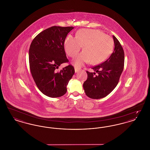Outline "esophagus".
Returning <instances> with one entry per match:
<instances>
[{"mask_svg": "<svg viewBox=\"0 0 150 150\" xmlns=\"http://www.w3.org/2000/svg\"><path fill=\"white\" fill-rule=\"evenodd\" d=\"M80 70V69L78 68H76V67H75V72H78Z\"/></svg>", "mask_w": 150, "mask_h": 150, "instance_id": "obj_1", "label": "esophagus"}]
</instances>
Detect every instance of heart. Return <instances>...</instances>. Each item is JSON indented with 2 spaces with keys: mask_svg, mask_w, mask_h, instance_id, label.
Returning <instances> with one entry per match:
<instances>
[{
  "mask_svg": "<svg viewBox=\"0 0 150 150\" xmlns=\"http://www.w3.org/2000/svg\"><path fill=\"white\" fill-rule=\"evenodd\" d=\"M64 50L69 57H74L83 46L84 52L77 55L72 61L76 67L85 63L97 64L105 61L112 53L114 47L112 39L98 30L82 29L76 38L67 36L64 43Z\"/></svg>",
  "mask_w": 150,
  "mask_h": 150,
  "instance_id": "obj_1",
  "label": "heart"
}]
</instances>
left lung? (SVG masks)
I'll return each mask as SVG.
<instances>
[{
  "label": "left lung",
  "mask_w": 150,
  "mask_h": 150,
  "mask_svg": "<svg viewBox=\"0 0 150 150\" xmlns=\"http://www.w3.org/2000/svg\"><path fill=\"white\" fill-rule=\"evenodd\" d=\"M113 39L114 50L109 58L93 67L94 72L86 71L88 78L83 88L86 95L91 98L100 99L107 96L119 83L124 69V52L117 39L114 35Z\"/></svg>",
  "instance_id": "8db88e82"
}]
</instances>
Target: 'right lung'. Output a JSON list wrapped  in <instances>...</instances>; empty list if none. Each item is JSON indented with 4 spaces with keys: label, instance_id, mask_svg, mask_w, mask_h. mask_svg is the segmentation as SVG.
I'll use <instances>...</instances> for the list:
<instances>
[{
    "label": "right lung",
    "instance_id": "obj_1",
    "mask_svg": "<svg viewBox=\"0 0 150 150\" xmlns=\"http://www.w3.org/2000/svg\"><path fill=\"white\" fill-rule=\"evenodd\" d=\"M72 26H54L36 36L29 49V64L38 89L45 96L56 98L64 96L66 86L75 73L69 64L58 71V67L69 62L64 51V40Z\"/></svg>",
    "mask_w": 150,
    "mask_h": 150
}]
</instances>
